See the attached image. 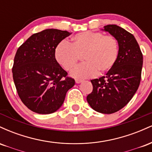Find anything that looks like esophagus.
<instances>
[{"label": "esophagus", "mask_w": 152, "mask_h": 152, "mask_svg": "<svg viewBox=\"0 0 152 152\" xmlns=\"http://www.w3.org/2000/svg\"><path fill=\"white\" fill-rule=\"evenodd\" d=\"M75 81H76V83H81V82H82V80L79 79V78H76V79H75Z\"/></svg>", "instance_id": "esophagus-1"}]
</instances>
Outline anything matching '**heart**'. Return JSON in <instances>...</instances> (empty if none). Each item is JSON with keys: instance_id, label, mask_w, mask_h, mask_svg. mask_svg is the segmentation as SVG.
Listing matches in <instances>:
<instances>
[{"instance_id": "1", "label": "heart", "mask_w": 152, "mask_h": 152, "mask_svg": "<svg viewBox=\"0 0 152 152\" xmlns=\"http://www.w3.org/2000/svg\"><path fill=\"white\" fill-rule=\"evenodd\" d=\"M86 62L73 71L75 78L91 77L108 72L116 64L118 56V43L111 35L97 31H86L76 34L72 44L61 41L55 50L56 61L66 71L76 67L81 56Z\"/></svg>"}]
</instances>
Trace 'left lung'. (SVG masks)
I'll list each match as a JSON object with an SVG mask.
<instances>
[{"label": "left lung", "mask_w": 152, "mask_h": 152, "mask_svg": "<svg viewBox=\"0 0 152 152\" xmlns=\"http://www.w3.org/2000/svg\"><path fill=\"white\" fill-rule=\"evenodd\" d=\"M117 40L118 56L105 76L91 80L93 91L87 96L88 104L102 114H113L130 102L140 84L143 55L134 36L116 25L104 26Z\"/></svg>", "instance_id": "obj_1"}]
</instances>
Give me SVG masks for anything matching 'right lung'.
<instances>
[{"label":"right lung","instance_id":"obj_1","mask_svg":"<svg viewBox=\"0 0 152 152\" xmlns=\"http://www.w3.org/2000/svg\"><path fill=\"white\" fill-rule=\"evenodd\" d=\"M71 34L46 29L33 34L17 50L12 69L13 81L20 100L34 112H55L74 86V78L67 76L55 57L56 46Z\"/></svg>","mask_w":152,"mask_h":152}]
</instances>
